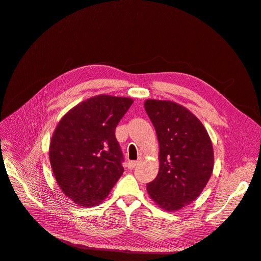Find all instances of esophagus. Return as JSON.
<instances>
[{
	"label": "esophagus",
	"instance_id": "1",
	"mask_svg": "<svg viewBox=\"0 0 261 261\" xmlns=\"http://www.w3.org/2000/svg\"><path fill=\"white\" fill-rule=\"evenodd\" d=\"M137 165H138V161H135V160H134V161H129L127 167H128V169H134Z\"/></svg>",
	"mask_w": 261,
	"mask_h": 261
}]
</instances>
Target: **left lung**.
<instances>
[{"instance_id": "obj_1", "label": "left lung", "mask_w": 261, "mask_h": 261, "mask_svg": "<svg viewBox=\"0 0 261 261\" xmlns=\"http://www.w3.org/2000/svg\"><path fill=\"white\" fill-rule=\"evenodd\" d=\"M144 108L157 134L160 163L146 190L160 208L176 212L191 204L212 176L213 143L201 121L184 106L146 100Z\"/></svg>"}]
</instances>
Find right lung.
Returning <instances> with one entry per match:
<instances>
[{"label":"right lung","mask_w":261,"mask_h":261,"mask_svg":"<svg viewBox=\"0 0 261 261\" xmlns=\"http://www.w3.org/2000/svg\"><path fill=\"white\" fill-rule=\"evenodd\" d=\"M133 102L96 95L69 110L56 126L49 163L59 188L77 205L101 203L123 174L124 158L115 133Z\"/></svg>","instance_id":"obj_1"}]
</instances>
